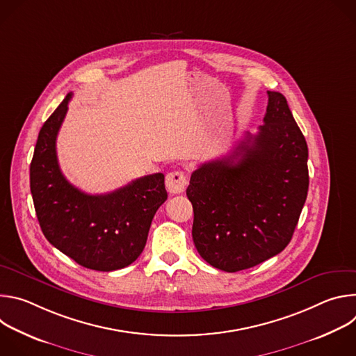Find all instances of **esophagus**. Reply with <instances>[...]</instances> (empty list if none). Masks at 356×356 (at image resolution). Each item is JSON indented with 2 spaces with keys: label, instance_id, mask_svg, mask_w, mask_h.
Returning <instances> with one entry per match:
<instances>
[{
  "label": "esophagus",
  "instance_id": "esophagus-1",
  "mask_svg": "<svg viewBox=\"0 0 356 356\" xmlns=\"http://www.w3.org/2000/svg\"><path fill=\"white\" fill-rule=\"evenodd\" d=\"M187 186V177L184 172L181 170H175L166 175V188L172 194H180L184 191Z\"/></svg>",
  "mask_w": 356,
  "mask_h": 356
}]
</instances>
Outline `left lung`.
<instances>
[{"label": "left lung", "instance_id": "obj_1", "mask_svg": "<svg viewBox=\"0 0 356 356\" xmlns=\"http://www.w3.org/2000/svg\"><path fill=\"white\" fill-rule=\"evenodd\" d=\"M231 155L202 163L186 190L200 257L224 272L257 266L290 242L309 191V147L283 94Z\"/></svg>", "mask_w": 356, "mask_h": 356}]
</instances>
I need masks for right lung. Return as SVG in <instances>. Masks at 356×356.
<instances>
[{"instance_id": "right-lung-1", "label": "right lung", "mask_w": 356, "mask_h": 356, "mask_svg": "<svg viewBox=\"0 0 356 356\" xmlns=\"http://www.w3.org/2000/svg\"><path fill=\"white\" fill-rule=\"evenodd\" d=\"M72 92L39 131L31 162V193L46 239L79 265L111 272L138 259L158 209L168 198L163 173L139 177L107 194L91 195L63 176L56 138Z\"/></svg>"}]
</instances>
